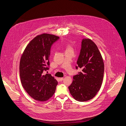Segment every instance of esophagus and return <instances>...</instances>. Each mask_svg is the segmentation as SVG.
I'll list each match as a JSON object with an SVG mask.
<instances>
[{
	"label": "esophagus",
	"instance_id": "obj_1",
	"mask_svg": "<svg viewBox=\"0 0 126 126\" xmlns=\"http://www.w3.org/2000/svg\"><path fill=\"white\" fill-rule=\"evenodd\" d=\"M59 80H60V81H62L63 80V77H61V78H59Z\"/></svg>",
	"mask_w": 126,
	"mask_h": 126
}]
</instances>
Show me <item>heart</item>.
Instances as JSON below:
<instances>
[{"instance_id":"heart-1","label":"heart","mask_w":126,"mask_h":126,"mask_svg":"<svg viewBox=\"0 0 126 126\" xmlns=\"http://www.w3.org/2000/svg\"><path fill=\"white\" fill-rule=\"evenodd\" d=\"M70 49H71V47L70 46H67L66 50H70Z\"/></svg>"}]
</instances>
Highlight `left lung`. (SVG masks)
I'll list each match as a JSON object with an SVG mask.
<instances>
[{
	"label": "left lung",
	"instance_id": "1",
	"mask_svg": "<svg viewBox=\"0 0 126 126\" xmlns=\"http://www.w3.org/2000/svg\"><path fill=\"white\" fill-rule=\"evenodd\" d=\"M76 68L82 71L73 76L68 87L70 94L79 101L94 98L99 90L104 73V63L95 44L89 39H83Z\"/></svg>",
	"mask_w": 126,
	"mask_h": 126
}]
</instances>
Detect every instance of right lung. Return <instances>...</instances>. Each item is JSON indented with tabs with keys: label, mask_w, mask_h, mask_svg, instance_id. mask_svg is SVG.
<instances>
[{
	"label": "right lung",
	"mask_w": 126,
	"mask_h": 126,
	"mask_svg": "<svg viewBox=\"0 0 126 126\" xmlns=\"http://www.w3.org/2000/svg\"><path fill=\"white\" fill-rule=\"evenodd\" d=\"M59 37L43 33L34 38L27 46L19 63L21 84L34 99L44 101L55 92L58 82L51 74L44 72L49 69L50 50Z\"/></svg>",
	"instance_id": "right-lung-1"
}]
</instances>
